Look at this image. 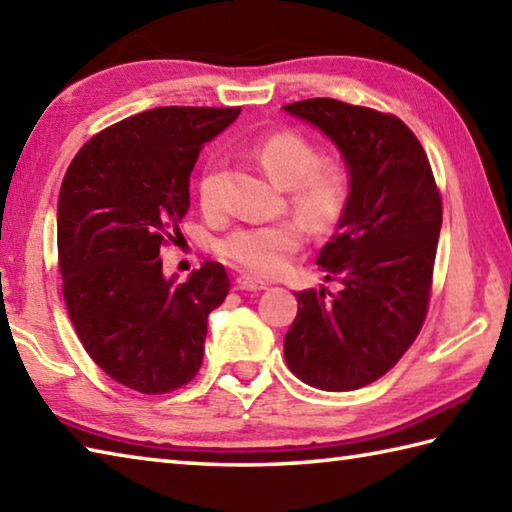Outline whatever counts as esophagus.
<instances>
[{
    "instance_id": "34e87169",
    "label": "esophagus",
    "mask_w": 512,
    "mask_h": 512,
    "mask_svg": "<svg viewBox=\"0 0 512 512\" xmlns=\"http://www.w3.org/2000/svg\"><path fill=\"white\" fill-rule=\"evenodd\" d=\"M236 287L238 289H249V292H260V289H267V283L260 281V278L243 274V276L236 278Z\"/></svg>"
}]
</instances>
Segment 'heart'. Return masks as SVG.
Returning <instances> with one entry per match:
<instances>
[{
  "label": "heart",
  "mask_w": 512,
  "mask_h": 512,
  "mask_svg": "<svg viewBox=\"0 0 512 512\" xmlns=\"http://www.w3.org/2000/svg\"><path fill=\"white\" fill-rule=\"evenodd\" d=\"M254 153L267 176L287 189L289 207L307 229L327 234L341 225L352 198L350 169L343 160L323 158L316 144L296 131L272 133L256 144ZM198 200L205 211L218 209L216 160H209L200 173ZM303 240V226L283 220L231 229L216 243V252L249 274L274 276Z\"/></svg>",
  "instance_id": "heart-1"
}]
</instances>
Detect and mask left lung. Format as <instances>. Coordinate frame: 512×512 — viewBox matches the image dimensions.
I'll list each match as a JSON object with an SVG mask.
<instances>
[{
    "label": "left lung",
    "mask_w": 512,
    "mask_h": 512,
    "mask_svg": "<svg viewBox=\"0 0 512 512\" xmlns=\"http://www.w3.org/2000/svg\"><path fill=\"white\" fill-rule=\"evenodd\" d=\"M321 129L350 169L352 198L316 265L341 292H296L285 361L327 392L359 390L392 370L428 314L441 194L417 136L397 115L312 98L283 106Z\"/></svg>",
    "instance_id": "obj_1"
}]
</instances>
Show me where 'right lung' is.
Returning a JSON list of instances; mask_svg holds the SVG:
<instances>
[{
	"label": "right lung",
	"mask_w": 512,
	"mask_h": 512,
	"mask_svg": "<svg viewBox=\"0 0 512 512\" xmlns=\"http://www.w3.org/2000/svg\"><path fill=\"white\" fill-rule=\"evenodd\" d=\"M238 113L158 106L100 131L66 169L57 202L66 310L86 354L136 392L165 394L194 379L207 316L229 294L220 263L207 260L176 283L158 256L180 238L202 144Z\"/></svg>",
	"instance_id": "right-lung-1"
}]
</instances>
